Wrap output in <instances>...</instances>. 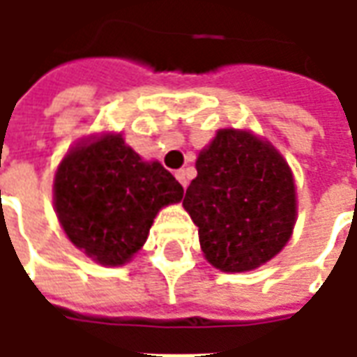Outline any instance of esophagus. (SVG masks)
Listing matches in <instances>:
<instances>
[{"instance_id": "34e87169", "label": "esophagus", "mask_w": 357, "mask_h": 357, "mask_svg": "<svg viewBox=\"0 0 357 357\" xmlns=\"http://www.w3.org/2000/svg\"><path fill=\"white\" fill-rule=\"evenodd\" d=\"M176 178H178L179 183H181V185H183V189H185L187 183H189V181H187V174H185V170H178V172H176Z\"/></svg>"}]
</instances>
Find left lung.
<instances>
[{"instance_id": "obj_1", "label": "left lung", "mask_w": 357, "mask_h": 357, "mask_svg": "<svg viewBox=\"0 0 357 357\" xmlns=\"http://www.w3.org/2000/svg\"><path fill=\"white\" fill-rule=\"evenodd\" d=\"M183 206L206 260L222 271L262 266L291 239L296 191L275 149L243 130H220L197 158Z\"/></svg>"}]
</instances>
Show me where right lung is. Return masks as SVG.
<instances>
[{"label": "right lung", "instance_id": "obj_1", "mask_svg": "<svg viewBox=\"0 0 357 357\" xmlns=\"http://www.w3.org/2000/svg\"><path fill=\"white\" fill-rule=\"evenodd\" d=\"M183 187L160 162H143L120 133L74 147L59 164L53 199L74 247L102 266H122L147 241L158 210Z\"/></svg>", "mask_w": 357, "mask_h": 357}]
</instances>
